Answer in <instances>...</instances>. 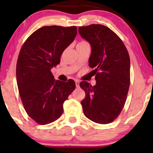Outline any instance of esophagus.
Segmentation results:
<instances>
[{
	"instance_id": "obj_1",
	"label": "esophagus",
	"mask_w": 153,
	"mask_h": 153,
	"mask_svg": "<svg viewBox=\"0 0 153 153\" xmlns=\"http://www.w3.org/2000/svg\"><path fill=\"white\" fill-rule=\"evenodd\" d=\"M75 83H76V88H79V81L76 80V81H75Z\"/></svg>"
}]
</instances>
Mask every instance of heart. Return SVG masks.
Here are the masks:
<instances>
[{
  "label": "heart",
  "mask_w": 153,
  "mask_h": 153,
  "mask_svg": "<svg viewBox=\"0 0 153 153\" xmlns=\"http://www.w3.org/2000/svg\"><path fill=\"white\" fill-rule=\"evenodd\" d=\"M84 42H83V41H82V42H79V43H84Z\"/></svg>",
  "instance_id": "1"
}]
</instances>
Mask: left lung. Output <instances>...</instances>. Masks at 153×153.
<instances>
[{
  "label": "left lung",
  "mask_w": 153,
  "mask_h": 153,
  "mask_svg": "<svg viewBox=\"0 0 153 153\" xmlns=\"http://www.w3.org/2000/svg\"><path fill=\"white\" fill-rule=\"evenodd\" d=\"M81 37L91 47L90 68H94L96 84L81 81L85 91L83 114L99 124L118 118L126 102L130 84V59L121 39L108 27L92 24L79 27Z\"/></svg>",
  "instance_id": "8db88e82"
}]
</instances>
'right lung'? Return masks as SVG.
Listing matches in <instances>:
<instances>
[{
	"label": "right lung",
	"mask_w": 153,
	"mask_h": 153,
	"mask_svg": "<svg viewBox=\"0 0 153 153\" xmlns=\"http://www.w3.org/2000/svg\"><path fill=\"white\" fill-rule=\"evenodd\" d=\"M76 26H44L23 45L16 63L21 100L29 116L39 125L55 121L63 112L64 102L76 88L75 82L55 80L51 68L60 62L64 50L74 40Z\"/></svg>",
	"instance_id": "right-lung-1"
}]
</instances>
